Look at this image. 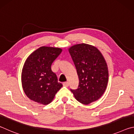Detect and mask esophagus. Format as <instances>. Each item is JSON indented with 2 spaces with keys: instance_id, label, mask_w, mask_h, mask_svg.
Listing matches in <instances>:
<instances>
[{
  "instance_id": "34e87169",
  "label": "esophagus",
  "mask_w": 134,
  "mask_h": 134,
  "mask_svg": "<svg viewBox=\"0 0 134 134\" xmlns=\"http://www.w3.org/2000/svg\"><path fill=\"white\" fill-rule=\"evenodd\" d=\"M63 86H65V87H68V86H69V83L68 82V81H67V82L63 83Z\"/></svg>"
}]
</instances>
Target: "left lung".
<instances>
[{"label":"left lung","mask_w":134,"mask_h":134,"mask_svg":"<svg viewBox=\"0 0 134 134\" xmlns=\"http://www.w3.org/2000/svg\"><path fill=\"white\" fill-rule=\"evenodd\" d=\"M79 79L78 89L71 90L77 100L89 105L102 96L107 87L109 72L102 54L93 45L78 44L69 48Z\"/></svg>","instance_id":"1"}]
</instances>
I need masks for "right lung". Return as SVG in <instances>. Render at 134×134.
I'll list each match as a JSON object with an SVG mask.
<instances>
[{"mask_svg":"<svg viewBox=\"0 0 134 134\" xmlns=\"http://www.w3.org/2000/svg\"><path fill=\"white\" fill-rule=\"evenodd\" d=\"M62 52L58 47L42 46L26 59L21 73L22 86L26 96L43 105L50 103L62 87L51 66Z\"/></svg>","mask_w":134,"mask_h":134,"instance_id":"add662e5","label":"right lung"}]
</instances>
